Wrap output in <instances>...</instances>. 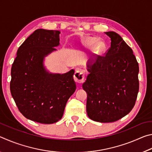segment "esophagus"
<instances>
[{"mask_svg": "<svg viewBox=\"0 0 152 152\" xmlns=\"http://www.w3.org/2000/svg\"><path fill=\"white\" fill-rule=\"evenodd\" d=\"M74 78L75 81L78 83H82L85 78V70H80L75 72L74 75Z\"/></svg>", "mask_w": 152, "mask_h": 152, "instance_id": "1", "label": "esophagus"}]
</instances>
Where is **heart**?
Listing matches in <instances>:
<instances>
[{"label":"heart","mask_w":152,"mask_h":152,"mask_svg":"<svg viewBox=\"0 0 152 152\" xmlns=\"http://www.w3.org/2000/svg\"><path fill=\"white\" fill-rule=\"evenodd\" d=\"M96 42V39H94L93 37H86L84 40V43L87 46H91L94 44Z\"/></svg>","instance_id":"heart-1"}]
</instances>
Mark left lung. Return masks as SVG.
<instances>
[{"mask_svg": "<svg viewBox=\"0 0 152 152\" xmlns=\"http://www.w3.org/2000/svg\"><path fill=\"white\" fill-rule=\"evenodd\" d=\"M111 44L99 56L82 84L87 92L86 112L94 121L115 122L129 113L139 91V65L129 46L113 31L106 32Z\"/></svg>", "mask_w": 152, "mask_h": 152, "instance_id": "1", "label": "left lung"}]
</instances>
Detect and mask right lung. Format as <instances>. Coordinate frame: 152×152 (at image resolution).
<instances>
[{
  "instance_id": "add662e5",
  "label": "right lung",
  "mask_w": 152,
  "mask_h": 152,
  "mask_svg": "<svg viewBox=\"0 0 152 152\" xmlns=\"http://www.w3.org/2000/svg\"><path fill=\"white\" fill-rule=\"evenodd\" d=\"M60 31L35 30L17 50L11 68L10 89L18 109L28 119L45 124L58 122L76 91L74 70L50 74L43 61L60 44Z\"/></svg>"
}]
</instances>
